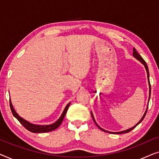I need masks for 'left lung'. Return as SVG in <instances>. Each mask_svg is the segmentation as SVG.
<instances>
[{
	"label": "left lung",
	"instance_id": "left-lung-1",
	"mask_svg": "<svg viewBox=\"0 0 159 159\" xmlns=\"http://www.w3.org/2000/svg\"><path fill=\"white\" fill-rule=\"evenodd\" d=\"M133 56H134V58H136L138 60H139L142 63V64L144 65L145 66V69H146V71H147V74H148V83H149V93H150V94H149V100H150V97H151V84H150V80H149V71H148V66H147V64H146V62L145 61H144V59H143V58L141 57V56L140 55V54H139L138 52H137V51L135 50V48H134L133 49ZM147 110H148V108H147V109H146V111H145V114H144V115H143V118L140 119V121H139V122L137 124V125H135V126H134V127H132V128H130V129H127V130H125V131H121V132H108V131H106V130H104L103 129H102V128H101L99 127L98 125H97V123L95 122V119H94V117H93V114H92V112H91V114H92V117H93V121H94V122L95 123V125H96V126L98 127L100 129H101L102 131H103V132H109V133H116V134H123V133H127V132H130L131 131L132 129H133L134 127H136L137 125H138L139 124H140L141 121H143V119H144V117H145V114H146V113H147Z\"/></svg>",
	"mask_w": 159,
	"mask_h": 159
}]
</instances>
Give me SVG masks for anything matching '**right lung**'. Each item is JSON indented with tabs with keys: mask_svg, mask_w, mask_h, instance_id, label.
<instances>
[{
	"mask_svg": "<svg viewBox=\"0 0 159 159\" xmlns=\"http://www.w3.org/2000/svg\"><path fill=\"white\" fill-rule=\"evenodd\" d=\"M9 101H10V108H11V110L13 115H14V116L16 117L17 120H18L19 122H20L21 125L26 128V129L29 130L30 132H34V133H43V132H48L53 131V130L57 129V128L60 126L61 124L63 119H64L65 115L66 114L67 110H68L69 104H70V103L67 104V106H66V108H64V111L62 113L61 116H60V118L58 119L55 123L52 124V125H33V124L30 123L29 121H26L25 119H24L21 118V116H19V114L15 111L14 108L12 106L11 101L10 99H9Z\"/></svg>",
	"mask_w": 159,
	"mask_h": 159,
	"instance_id": "1",
	"label": "right lung"
}]
</instances>
